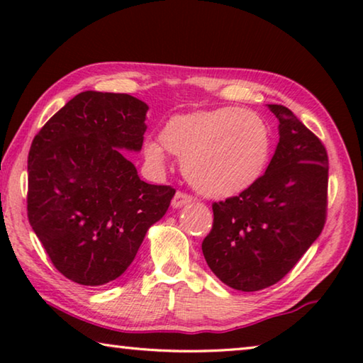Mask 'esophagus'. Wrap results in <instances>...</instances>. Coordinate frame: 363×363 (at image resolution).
Here are the masks:
<instances>
[{
    "label": "esophagus",
    "instance_id": "1",
    "mask_svg": "<svg viewBox=\"0 0 363 363\" xmlns=\"http://www.w3.org/2000/svg\"><path fill=\"white\" fill-rule=\"evenodd\" d=\"M190 201H192V196H190L189 194L181 192V190H177L173 201H171V205H173V208H181L184 205L190 203Z\"/></svg>",
    "mask_w": 363,
    "mask_h": 363
}]
</instances>
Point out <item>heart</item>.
Listing matches in <instances>:
<instances>
[{
    "instance_id": "b5f03b06",
    "label": "heart",
    "mask_w": 363,
    "mask_h": 363,
    "mask_svg": "<svg viewBox=\"0 0 363 363\" xmlns=\"http://www.w3.org/2000/svg\"><path fill=\"white\" fill-rule=\"evenodd\" d=\"M164 150L182 160L190 186L210 199L247 192L266 173L272 134L266 121L240 107L177 113L160 131V145L147 143L149 162L162 164Z\"/></svg>"
}]
</instances>
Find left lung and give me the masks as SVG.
Returning <instances> with one entry per match:
<instances>
[{"mask_svg": "<svg viewBox=\"0 0 363 363\" xmlns=\"http://www.w3.org/2000/svg\"><path fill=\"white\" fill-rule=\"evenodd\" d=\"M279 118V144L253 187L213 203L201 251L214 275L233 290L277 284L303 257L327 220L328 155L290 108L267 106Z\"/></svg>", "mask_w": 363, "mask_h": 363, "instance_id": "1", "label": "left lung"}]
</instances>
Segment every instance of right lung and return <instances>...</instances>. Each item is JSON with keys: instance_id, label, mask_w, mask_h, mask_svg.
I'll use <instances>...</instances> for the list:
<instances>
[{"instance_id": "1", "label": "right lung", "mask_w": 363, "mask_h": 363, "mask_svg": "<svg viewBox=\"0 0 363 363\" xmlns=\"http://www.w3.org/2000/svg\"><path fill=\"white\" fill-rule=\"evenodd\" d=\"M147 104L84 91L52 115L28 152L27 214L60 274L86 286L118 279L176 190L140 181L120 149H143Z\"/></svg>"}]
</instances>
